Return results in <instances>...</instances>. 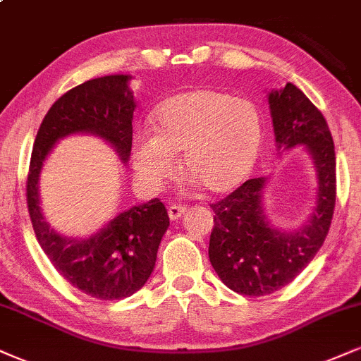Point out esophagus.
I'll return each mask as SVG.
<instances>
[{"label": "esophagus", "instance_id": "esophagus-1", "mask_svg": "<svg viewBox=\"0 0 361 361\" xmlns=\"http://www.w3.org/2000/svg\"><path fill=\"white\" fill-rule=\"evenodd\" d=\"M185 212V207L180 206V204H172V206H169V217H171L172 221L179 219L180 216H184Z\"/></svg>", "mask_w": 361, "mask_h": 361}]
</instances>
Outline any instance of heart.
I'll return each mask as SVG.
<instances>
[{
  "label": "heart",
  "instance_id": "b5f03b06",
  "mask_svg": "<svg viewBox=\"0 0 361 361\" xmlns=\"http://www.w3.org/2000/svg\"><path fill=\"white\" fill-rule=\"evenodd\" d=\"M154 137L142 135L133 147L137 172L160 188L184 171L211 194H226L246 180L262 142V115L255 102L216 88H197L169 97L155 109Z\"/></svg>",
  "mask_w": 361,
  "mask_h": 361
}]
</instances>
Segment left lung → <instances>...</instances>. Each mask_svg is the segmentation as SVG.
I'll list each match as a JSON object with an SVG mask.
<instances>
[{
  "label": "left lung",
  "instance_id": "1",
  "mask_svg": "<svg viewBox=\"0 0 361 361\" xmlns=\"http://www.w3.org/2000/svg\"><path fill=\"white\" fill-rule=\"evenodd\" d=\"M276 147L306 145L317 169V202L301 229L279 231L262 207L266 177L249 179L211 204L214 228L209 259L226 286L244 296H264L293 281L323 246L336 201V157L323 114L293 83L268 97Z\"/></svg>",
  "mask_w": 361,
  "mask_h": 361
}]
</instances>
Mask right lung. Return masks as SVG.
Segmentation results:
<instances>
[{"mask_svg":"<svg viewBox=\"0 0 361 361\" xmlns=\"http://www.w3.org/2000/svg\"><path fill=\"white\" fill-rule=\"evenodd\" d=\"M128 80V75L93 78L61 95L38 128L26 180L31 224L44 255L72 286L99 300H122L147 283L169 228L166 206L155 197L123 211L90 238L72 239L55 233L44 221L38 179L56 140L72 133L102 137L127 162L135 110Z\"/></svg>","mask_w":361,"mask_h":361,"instance_id":"add662e5","label":"right lung"}]
</instances>
